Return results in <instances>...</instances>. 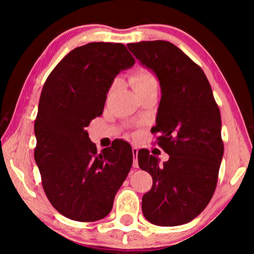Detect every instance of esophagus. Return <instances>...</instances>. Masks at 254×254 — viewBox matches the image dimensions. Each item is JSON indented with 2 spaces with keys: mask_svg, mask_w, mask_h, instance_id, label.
Wrapping results in <instances>:
<instances>
[{
  "mask_svg": "<svg viewBox=\"0 0 254 254\" xmlns=\"http://www.w3.org/2000/svg\"><path fill=\"white\" fill-rule=\"evenodd\" d=\"M137 152H139V149L136 147H133L132 153H133V157H134V159H133V167H134V168H137V167H139V162H137Z\"/></svg>",
  "mask_w": 254,
  "mask_h": 254,
  "instance_id": "esophagus-1",
  "label": "esophagus"
}]
</instances>
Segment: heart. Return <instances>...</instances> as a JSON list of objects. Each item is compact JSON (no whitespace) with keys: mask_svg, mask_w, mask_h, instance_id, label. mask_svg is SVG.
<instances>
[{"mask_svg":"<svg viewBox=\"0 0 254 254\" xmlns=\"http://www.w3.org/2000/svg\"><path fill=\"white\" fill-rule=\"evenodd\" d=\"M130 83L134 92H139L141 89H144L149 86L157 84V79L151 72L145 69H137L134 74L132 75Z\"/></svg>","mask_w":254,"mask_h":254,"instance_id":"1","label":"heart"}]
</instances>
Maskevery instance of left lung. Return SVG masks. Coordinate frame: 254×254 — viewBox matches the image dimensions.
<instances>
[{"label": "left lung", "instance_id": "left-lung-1", "mask_svg": "<svg viewBox=\"0 0 254 254\" xmlns=\"http://www.w3.org/2000/svg\"><path fill=\"white\" fill-rule=\"evenodd\" d=\"M127 46L160 84L151 131L160 134L158 144L169 154L161 165L148 150L137 153L139 167L153 180L142 212L154 225L186 224L203 212L216 188L224 153L220 109L203 69L178 47L163 40Z\"/></svg>", "mask_w": 254, "mask_h": 254}]
</instances>
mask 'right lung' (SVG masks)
Masks as SVG:
<instances>
[{
  "instance_id": "right-lung-1",
  "label": "right lung",
  "mask_w": 254,
  "mask_h": 254,
  "mask_svg": "<svg viewBox=\"0 0 254 254\" xmlns=\"http://www.w3.org/2000/svg\"><path fill=\"white\" fill-rule=\"evenodd\" d=\"M122 44L91 42L71 50L47 78L34 122V160L51 205L70 220L104 218L133 161L127 142L97 152L86 127L103 113L114 78L134 65Z\"/></svg>"
}]
</instances>
